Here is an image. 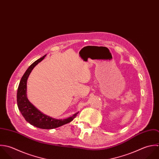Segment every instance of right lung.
Masks as SVG:
<instances>
[{
	"label": "right lung",
	"instance_id": "add662e5",
	"mask_svg": "<svg viewBox=\"0 0 159 159\" xmlns=\"http://www.w3.org/2000/svg\"><path fill=\"white\" fill-rule=\"evenodd\" d=\"M46 56L44 55L33 63L22 76L17 90V105L21 115L26 121L41 129H53L71 121L78 112L65 119H55L48 116L33 106L27 98V80L33 68Z\"/></svg>",
	"mask_w": 159,
	"mask_h": 159
}]
</instances>
